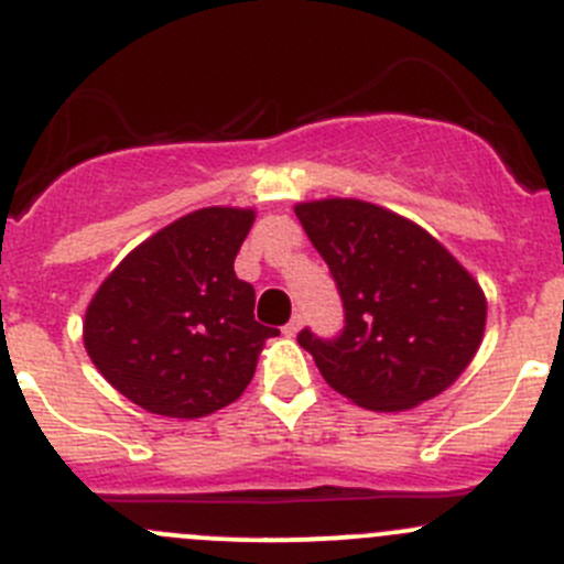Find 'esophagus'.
Here are the masks:
<instances>
[{
	"mask_svg": "<svg viewBox=\"0 0 564 564\" xmlns=\"http://www.w3.org/2000/svg\"><path fill=\"white\" fill-rule=\"evenodd\" d=\"M300 327H303V314H294L292 319L286 322V327H283V333H286V336H297Z\"/></svg>",
	"mask_w": 564,
	"mask_h": 564,
	"instance_id": "34e87169",
	"label": "esophagus"
}]
</instances>
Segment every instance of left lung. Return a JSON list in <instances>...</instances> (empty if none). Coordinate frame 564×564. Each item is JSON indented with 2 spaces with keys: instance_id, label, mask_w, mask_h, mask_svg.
I'll return each instance as SVG.
<instances>
[{
  "instance_id": "left-lung-1",
  "label": "left lung",
  "mask_w": 564,
  "mask_h": 564,
  "mask_svg": "<svg viewBox=\"0 0 564 564\" xmlns=\"http://www.w3.org/2000/svg\"><path fill=\"white\" fill-rule=\"evenodd\" d=\"M344 305L338 336L308 327L333 391L369 410H408L438 397L471 364L485 333V294L424 228L352 198L294 206Z\"/></svg>"
}]
</instances>
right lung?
I'll list each match as a JSON object with an SVG mask.
<instances>
[{
    "label": "right lung",
    "instance_id": "right-lung-1",
    "mask_svg": "<svg viewBox=\"0 0 564 564\" xmlns=\"http://www.w3.org/2000/svg\"><path fill=\"white\" fill-rule=\"evenodd\" d=\"M253 226L250 209L209 206L131 250L85 314V349L134 404L198 419L242 397L264 338L256 292L234 259Z\"/></svg>",
    "mask_w": 564,
    "mask_h": 564
}]
</instances>
